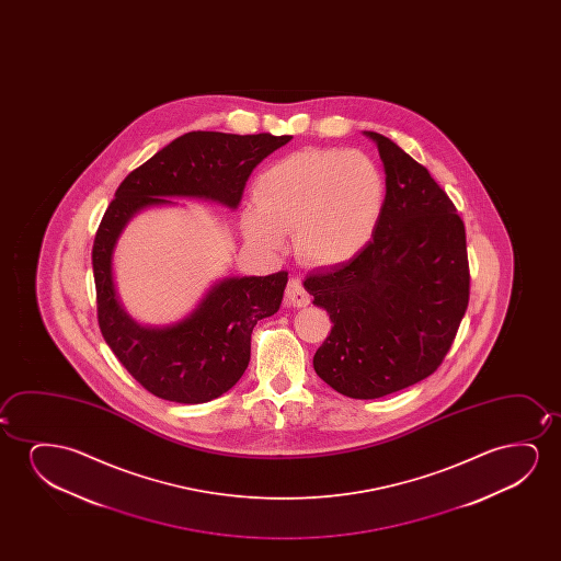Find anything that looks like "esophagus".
Segmentation results:
<instances>
[{"mask_svg":"<svg viewBox=\"0 0 561 561\" xmlns=\"http://www.w3.org/2000/svg\"><path fill=\"white\" fill-rule=\"evenodd\" d=\"M285 297L289 300V305L297 308L307 307L308 302H310V295H308L299 277H291L289 279L287 289H285Z\"/></svg>","mask_w":561,"mask_h":561,"instance_id":"34e87169","label":"esophagus"}]
</instances>
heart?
<instances>
[{
  "mask_svg": "<svg viewBox=\"0 0 561 561\" xmlns=\"http://www.w3.org/2000/svg\"><path fill=\"white\" fill-rule=\"evenodd\" d=\"M256 208L243 216L247 238L272 251L293 231L300 261L335 266L368 245L385 203V178L369 154L308 147L264 170Z\"/></svg>",
  "mask_w": 561,
  "mask_h": 561,
  "instance_id": "1",
  "label": "heart"
}]
</instances>
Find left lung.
<instances>
[{"instance_id": "1", "label": "left lung", "mask_w": 561, "mask_h": 561, "mask_svg": "<svg viewBox=\"0 0 561 561\" xmlns=\"http://www.w3.org/2000/svg\"><path fill=\"white\" fill-rule=\"evenodd\" d=\"M383 210L351 261L308 274L330 337L314 369L351 399H379L430 377L453 346L469 300L466 228L430 170L377 131Z\"/></svg>"}]
</instances>
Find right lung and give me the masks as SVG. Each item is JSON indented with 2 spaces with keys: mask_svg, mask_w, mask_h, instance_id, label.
I'll return each mask as SVG.
<instances>
[{
  "mask_svg": "<svg viewBox=\"0 0 561 561\" xmlns=\"http://www.w3.org/2000/svg\"><path fill=\"white\" fill-rule=\"evenodd\" d=\"M287 141L291 136L190 131L131 170L105 210L92 249L100 330L128 374L154 397L201 404L230 391L251 360L254 325L279 310L287 272L226 277L184 320L149 328L131 320L116 295V241L131 216L174 205L172 197L238 208L256 164Z\"/></svg>",
  "mask_w": 561,
  "mask_h": 561,
  "instance_id": "add662e5",
  "label": "right lung"
}]
</instances>
